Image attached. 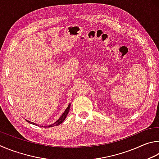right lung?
Returning a JSON list of instances; mask_svg holds the SVG:
<instances>
[{"mask_svg":"<svg viewBox=\"0 0 159 159\" xmlns=\"http://www.w3.org/2000/svg\"><path fill=\"white\" fill-rule=\"evenodd\" d=\"M70 103L68 105V106L67 107V108L66 109V110L64 111V112L62 114V115H61L59 118L58 119V120L56 121L54 123H53L52 124H50V125H48V126H44L45 128H49V127H53V126H58V125H60L61 124H62L63 121L65 120L67 115H68V114L69 112V110H70ZM26 120L29 122V124H33V125H38L37 124L34 123V122H32V121H30L29 120H27V119H26ZM41 127H43V126H40Z\"/></svg>","mask_w":159,"mask_h":159,"instance_id":"obj_1","label":"right lung"}]
</instances>
